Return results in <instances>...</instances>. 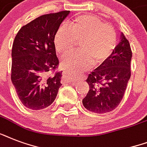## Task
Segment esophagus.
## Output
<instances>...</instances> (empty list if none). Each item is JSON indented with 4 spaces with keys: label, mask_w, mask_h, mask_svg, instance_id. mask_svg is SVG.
<instances>
[{
    "label": "esophagus",
    "mask_w": 147,
    "mask_h": 147,
    "mask_svg": "<svg viewBox=\"0 0 147 147\" xmlns=\"http://www.w3.org/2000/svg\"><path fill=\"white\" fill-rule=\"evenodd\" d=\"M62 77H63L62 78H63L65 81H66L67 82H73L71 81V79H70V78H69V72H67V71H65V72H63V74H62Z\"/></svg>",
    "instance_id": "1"
}]
</instances>
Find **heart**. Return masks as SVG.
Listing matches in <instances>:
<instances>
[{
    "instance_id": "obj_1",
    "label": "heart",
    "mask_w": 147,
    "mask_h": 147,
    "mask_svg": "<svg viewBox=\"0 0 147 147\" xmlns=\"http://www.w3.org/2000/svg\"><path fill=\"white\" fill-rule=\"evenodd\" d=\"M117 36L114 27L97 17L82 15L69 24L62 26L54 36V44L61 57L71 55L80 44L79 53L65 59L62 68L68 71H84L95 64H102L111 55L116 47Z\"/></svg>"
}]
</instances>
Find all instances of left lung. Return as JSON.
I'll return each mask as SVG.
<instances>
[{"instance_id":"obj_1","label":"left lung","mask_w":147,"mask_h":147,"mask_svg":"<svg viewBox=\"0 0 147 147\" xmlns=\"http://www.w3.org/2000/svg\"><path fill=\"white\" fill-rule=\"evenodd\" d=\"M132 51L123 33L109 59L88 75L89 91L82 100L90 111L104 114L114 110L123 98L131 76Z\"/></svg>"}]
</instances>
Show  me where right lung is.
Masks as SVG:
<instances>
[{"mask_svg":"<svg viewBox=\"0 0 147 147\" xmlns=\"http://www.w3.org/2000/svg\"><path fill=\"white\" fill-rule=\"evenodd\" d=\"M69 10L44 14L22 26L12 47L11 81L22 104L29 109H44L55 100L62 71L54 36Z\"/></svg>","mask_w":147,"mask_h":147,"instance_id":"right-lung-1","label":"right lung"}]
</instances>
